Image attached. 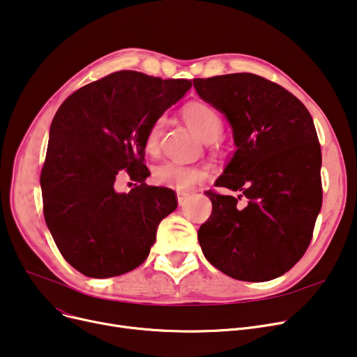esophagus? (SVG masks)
<instances>
[{
    "instance_id": "1",
    "label": "esophagus",
    "mask_w": 357,
    "mask_h": 357,
    "mask_svg": "<svg viewBox=\"0 0 357 357\" xmlns=\"http://www.w3.org/2000/svg\"><path fill=\"white\" fill-rule=\"evenodd\" d=\"M188 192H178V202H179V205H183V202H185V199L188 198Z\"/></svg>"
}]
</instances>
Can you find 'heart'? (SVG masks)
Listing matches in <instances>:
<instances>
[{"instance_id": "1", "label": "heart", "mask_w": 357, "mask_h": 357, "mask_svg": "<svg viewBox=\"0 0 357 357\" xmlns=\"http://www.w3.org/2000/svg\"><path fill=\"white\" fill-rule=\"evenodd\" d=\"M183 117L204 140L211 142L221 135L222 119L218 111L207 102L194 101L188 104L183 108ZM163 126L165 120L160 117L149 127L144 137V150L149 155L158 153ZM207 175L208 174L204 167L165 162L155 167L153 181L160 186H167L178 192H186L197 183L202 182Z\"/></svg>"}]
</instances>
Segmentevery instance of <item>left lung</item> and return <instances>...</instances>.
<instances>
[{"mask_svg": "<svg viewBox=\"0 0 357 357\" xmlns=\"http://www.w3.org/2000/svg\"><path fill=\"white\" fill-rule=\"evenodd\" d=\"M198 96L222 112L237 150L207 191L213 213L198 230L204 256L222 273L265 282L288 272L310 246L321 210V147L295 96L255 73L195 78ZM248 201L241 209V197Z\"/></svg>", "mask_w": 357, "mask_h": 357, "instance_id": "obj_1", "label": "left lung"}]
</instances>
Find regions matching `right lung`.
<instances>
[{"label": "right lung", "instance_id": "1", "mask_svg": "<svg viewBox=\"0 0 357 357\" xmlns=\"http://www.w3.org/2000/svg\"><path fill=\"white\" fill-rule=\"evenodd\" d=\"M191 85L120 70L75 91L56 111L40 175L43 214L65 260L85 276L140 266L159 222L176 210L172 190L144 182V137ZM126 173L141 185L117 193Z\"/></svg>", "mask_w": 357, "mask_h": 357}]
</instances>
